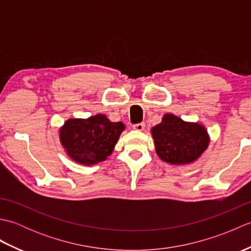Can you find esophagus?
<instances>
[{"mask_svg": "<svg viewBox=\"0 0 251 251\" xmlns=\"http://www.w3.org/2000/svg\"><path fill=\"white\" fill-rule=\"evenodd\" d=\"M145 127H146L145 123H139V124H136V125L132 126V128L138 130V131H142L143 129H145Z\"/></svg>", "mask_w": 251, "mask_h": 251, "instance_id": "34e87169", "label": "esophagus"}]
</instances>
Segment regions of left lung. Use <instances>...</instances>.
<instances>
[{
	"label": "left lung",
	"mask_w": 251,
	"mask_h": 251,
	"mask_svg": "<svg viewBox=\"0 0 251 251\" xmlns=\"http://www.w3.org/2000/svg\"><path fill=\"white\" fill-rule=\"evenodd\" d=\"M157 156L177 166L196 162L209 146L210 138L205 126L185 122L172 113L151 128Z\"/></svg>",
	"instance_id": "left-lung-1"
}]
</instances>
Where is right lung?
Segmentation results:
<instances>
[{"label": "right lung", "instance_id": "add662e5", "mask_svg": "<svg viewBox=\"0 0 251 251\" xmlns=\"http://www.w3.org/2000/svg\"><path fill=\"white\" fill-rule=\"evenodd\" d=\"M125 129L122 122H111L104 114L88 119H70L59 129V139L68 156L85 166L105 161Z\"/></svg>", "mask_w": 251, "mask_h": 251}]
</instances>
